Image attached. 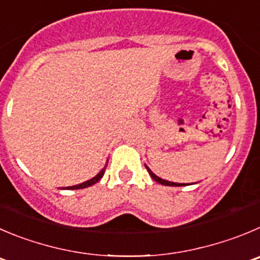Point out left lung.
<instances>
[{"instance_id": "1", "label": "left lung", "mask_w": 260, "mask_h": 260, "mask_svg": "<svg viewBox=\"0 0 260 260\" xmlns=\"http://www.w3.org/2000/svg\"><path fill=\"white\" fill-rule=\"evenodd\" d=\"M145 167H147V166H145ZM147 170H148V172H149L150 177H152V179L154 180V181L159 182V184H162V185H167V186H184V184H176V182H171V181H166V180H162V179H160V177L155 176V175L153 174V172L150 171V170L148 169V167H147Z\"/></svg>"}]
</instances>
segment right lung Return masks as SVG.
Segmentation results:
<instances>
[{
  "label": "right lung",
  "instance_id": "obj_1",
  "mask_svg": "<svg viewBox=\"0 0 260 260\" xmlns=\"http://www.w3.org/2000/svg\"><path fill=\"white\" fill-rule=\"evenodd\" d=\"M105 171H106V167H105V169L102 170V171L100 172V174L97 175V176H95V177H93V179L88 180V181L83 182V184L75 185V186H69V187H66V189H68V190H76V189H84V187L91 186V185H94L95 182H98V181H100L101 179H102V177H103V175H105Z\"/></svg>",
  "mask_w": 260,
  "mask_h": 260
}]
</instances>
